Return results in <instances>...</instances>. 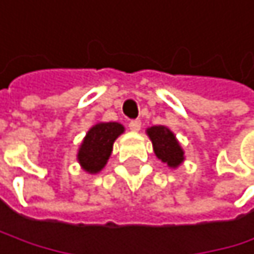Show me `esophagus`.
Here are the masks:
<instances>
[{"label": "esophagus", "instance_id": "esophagus-1", "mask_svg": "<svg viewBox=\"0 0 254 254\" xmlns=\"http://www.w3.org/2000/svg\"><path fill=\"white\" fill-rule=\"evenodd\" d=\"M140 128H141V120H131L129 122V129L131 131H134V132H137V131H140Z\"/></svg>", "mask_w": 254, "mask_h": 254}]
</instances>
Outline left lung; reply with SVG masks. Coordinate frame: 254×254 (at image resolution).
<instances>
[{"label": "left lung", "mask_w": 254, "mask_h": 254, "mask_svg": "<svg viewBox=\"0 0 254 254\" xmlns=\"http://www.w3.org/2000/svg\"><path fill=\"white\" fill-rule=\"evenodd\" d=\"M146 132L152 141L153 152L158 159L166 162L170 169H176L182 164L185 159L184 150L179 141L176 140L175 134L167 126H162V125L152 126V128H147Z\"/></svg>", "instance_id": "left-lung-1"}]
</instances>
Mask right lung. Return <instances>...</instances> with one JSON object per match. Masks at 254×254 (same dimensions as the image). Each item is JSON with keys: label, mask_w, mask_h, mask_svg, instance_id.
<instances>
[{"label": "right lung", "mask_w": 254, "mask_h": 254, "mask_svg": "<svg viewBox=\"0 0 254 254\" xmlns=\"http://www.w3.org/2000/svg\"><path fill=\"white\" fill-rule=\"evenodd\" d=\"M123 125L117 122H101L92 126L85 134L76 155L82 170L90 175L99 173L105 167L113 152V144L116 138L123 134Z\"/></svg>", "instance_id": "obj_1"}]
</instances>
